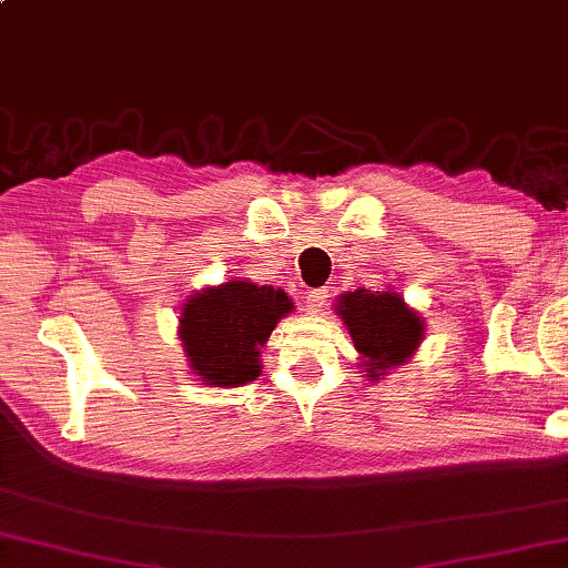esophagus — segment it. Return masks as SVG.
Returning a JSON list of instances; mask_svg holds the SVG:
<instances>
[{
	"mask_svg": "<svg viewBox=\"0 0 568 568\" xmlns=\"http://www.w3.org/2000/svg\"><path fill=\"white\" fill-rule=\"evenodd\" d=\"M326 298H328V291H308L306 293V311L311 313H321L326 308Z\"/></svg>",
	"mask_w": 568,
	"mask_h": 568,
	"instance_id": "1",
	"label": "esophagus"
}]
</instances>
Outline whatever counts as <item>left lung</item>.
Segmentation results:
<instances>
[{
  "label": "left lung",
  "instance_id": "8db88e82",
  "mask_svg": "<svg viewBox=\"0 0 568 568\" xmlns=\"http://www.w3.org/2000/svg\"><path fill=\"white\" fill-rule=\"evenodd\" d=\"M336 313L354 338L367 377L379 379L405 365L423 342L426 324L393 291H359L338 295Z\"/></svg>",
  "mask_w": 568,
  "mask_h": 568
}]
</instances>
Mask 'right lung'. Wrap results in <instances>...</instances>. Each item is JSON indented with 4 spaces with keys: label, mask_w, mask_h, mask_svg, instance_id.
Here are the masks:
<instances>
[{
    "label": "right lung",
    "mask_w": 568,
    "mask_h": 568,
    "mask_svg": "<svg viewBox=\"0 0 568 568\" xmlns=\"http://www.w3.org/2000/svg\"><path fill=\"white\" fill-rule=\"evenodd\" d=\"M293 301L281 287L232 281L203 287L181 313L183 352L203 385L240 387L260 377V349Z\"/></svg>",
    "instance_id": "1"
}]
</instances>
